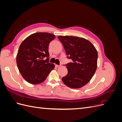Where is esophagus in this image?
<instances>
[{
    "label": "esophagus",
    "mask_w": 122,
    "mask_h": 122,
    "mask_svg": "<svg viewBox=\"0 0 122 122\" xmlns=\"http://www.w3.org/2000/svg\"><path fill=\"white\" fill-rule=\"evenodd\" d=\"M55 67H60V65H55Z\"/></svg>",
    "instance_id": "esophagus-1"
}]
</instances>
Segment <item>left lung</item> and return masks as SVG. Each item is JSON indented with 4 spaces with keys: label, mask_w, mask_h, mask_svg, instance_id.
Segmentation results:
<instances>
[{
    "label": "left lung",
    "mask_w": 122,
    "mask_h": 122,
    "mask_svg": "<svg viewBox=\"0 0 122 122\" xmlns=\"http://www.w3.org/2000/svg\"><path fill=\"white\" fill-rule=\"evenodd\" d=\"M65 48L67 58L72 62L66 64L68 73L62 78L69 87L78 88L86 84L96 71L98 52L90 41L73 36H58Z\"/></svg>",
    "instance_id": "left-lung-1"
}]
</instances>
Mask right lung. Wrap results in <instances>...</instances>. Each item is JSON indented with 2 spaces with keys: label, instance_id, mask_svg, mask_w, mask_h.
Returning a JSON list of instances; mask_svg holds the SVG:
<instances>
[{
  "label": "right lung",
  "instance_id": "add662e5",
  "mask_svg": "<svg viewBox=\"0 0 122 122\" xmlns=\"http://www.w3.org/2000/svg\"><path fill=\"white\" fill-rule=\"evenodd\" d=\"M55 36L47 32L29 36L21 44L17 55V65L23 78L33 84L45 80L54 68L50 63L48 47Z\"/></svg>",
  "mask_w": 122,
  "mask_h": 122
}]
</instances>
